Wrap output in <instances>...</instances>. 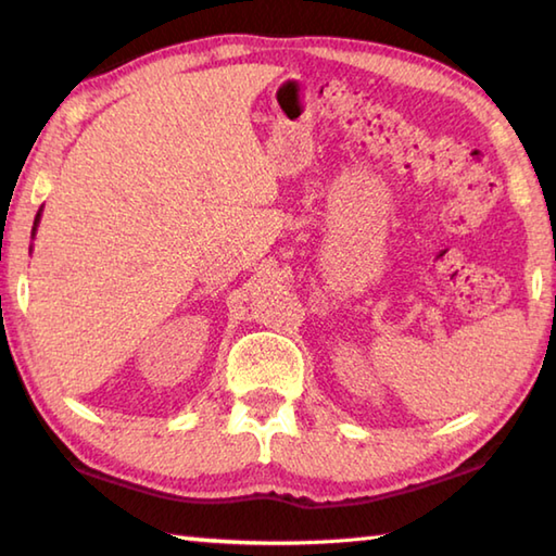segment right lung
I'll return each mask as SVG.
<instances>
[{
  "instance_id": "1",
  "label": "right lung",
  "mask_w": 556,
  "mask_h": 556,
  "mask_svg": "<svg viewBox=\"0 0 556 556\" xmlns=\"http://www.w3.org/2000/svg\"><path fill=\"white\" fill-rule=\"evenodd\" d=\"M40 211H43V207H40ZM40 211H38V215H36V219H34V235H36V229H38V223H40Z\"/></svg>"
}]
</instances>
